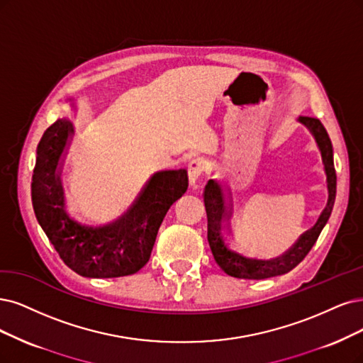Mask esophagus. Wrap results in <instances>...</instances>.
<instances>
[{"label": "esophagus", "instance_id": "34e87169", "mask_svg": "<svg viewBox=\"0 0 363 363\" xmlns=\"http://www.w3.org/2000/svg\"><path fill=\"white\" fill-rule=\"evenodd\" d=\"M205 169H206V158L205 157H194L189 163L190 182L196 184V181L199 179L200 174L203 173Z\"/></svg>", "mask_w": 363, "mask_h": 363}]
</instances>
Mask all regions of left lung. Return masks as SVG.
<instances>
[{
	"label": "left lung",
	"mask_w": 363,
	"mask_h": 363,
	"mask_svg": "<svg viewBox=\"0 0 363 363\" xmlns=\"http://www.w3.org/2000/svg\"><path fill=\"white\" fill-rule=\"evenodd\" d=\"M299 121L310 128L314 138L320 146L321 158L328 174V189H329V200L325 211L321 212L318 221L310 230H306L296 244H294L283 256L275 259H260L252 257L245 251H240L233 245L227 218L230 213V197L225 191L224 185H221L217 179H209L205 191L203 202L206 208L208 217V240L212 251V256L218 263L221 269L235 278L245 279H264L277 275H283L290 272L293 267H296L311 251L315 240L318 239L321 230L326 225L330 212L335 203V194H337V173L333 166V151L332 142L328 136V131L320 123L318 118L313 116H301Z\"/></svg>",
	"instance_id": "8db88e82"
}]
</instances>
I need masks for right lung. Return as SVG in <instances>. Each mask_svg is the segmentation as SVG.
I'll list each match as a JSON object with an SVG mask.
<instances>
[{
  "instance_id": "right-lung-1",
  "label": "right lung",
  "mask_w": 363,
  "mask_h": 363,
  "mask_svg": "<svg viewBox=\"0 0 363 363\" xmlns=\"http://www.w3.org/2000/svg\"><path fill=\"white\" fill-rule=\"evenodd\" d=\"M72 131V124L61 118L46 128L38 142L31 184L37 221L62 262L76 274L89 278L136 274L151 257L169 208L189 189V173L185 169L158 172L118 221L104 227L79 224L64 211L60 174L55 173Z\"/></svg>"
}]
</instances>
